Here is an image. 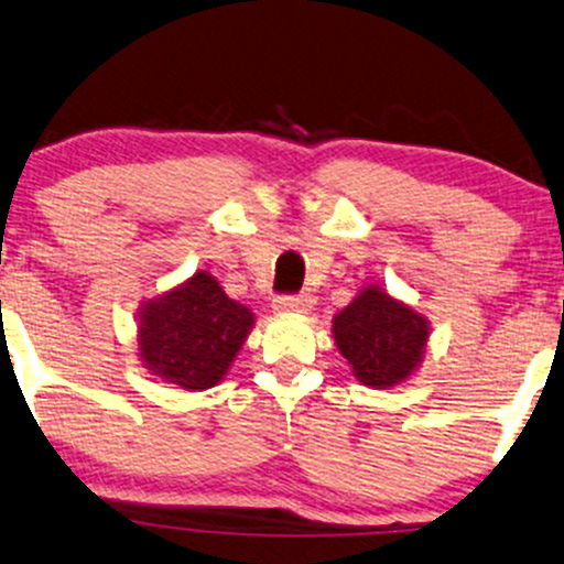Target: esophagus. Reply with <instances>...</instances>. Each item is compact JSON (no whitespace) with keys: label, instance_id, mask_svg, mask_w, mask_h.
Masks as SVG:
<instances>
[{"label":"esophagus","instance_id":"34e87169","mask_svg":"<svg viewBox=\"0 0 564 564\" xmlns=\"http://www.w3.org/2000/svg\"><path fill=\"white\" fill-rule=\"evenodd\" d=\"M315 306V299L299 294V296H278L273 302V310L278 315H306Z\"/></svg>","mask_w":564,"mask_h":564}]
</instances>
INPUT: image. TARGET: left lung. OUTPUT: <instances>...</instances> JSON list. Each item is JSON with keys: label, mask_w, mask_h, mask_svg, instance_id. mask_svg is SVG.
Instances as JSON below:
<instances>
[{"label": "left lung", "mask_w": 564, "mask_h": 564, "mask_svg": "<svg viewBox=\"0 0 564 564\" xmlns=\"http://www.w3.org/2000/svg\"><path fill=\"white\" fill-rule=\"evenodd\" d=\"M333 338L356 380L367 388H395L422 367L430 319L369 283L333 317Z\"/></svg>", "instance_id": "left-lung-1"}]
</instances>
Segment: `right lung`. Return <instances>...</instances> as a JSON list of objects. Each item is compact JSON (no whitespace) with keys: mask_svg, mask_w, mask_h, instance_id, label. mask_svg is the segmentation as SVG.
I'll list each match as a JSON object with an SVG mask.
<instances>
[{"mask_svg":"<svg viewBox=\"0 0 564 564\" xmlns=\"http://www.w3.org/2000/svg\"><path fill=\"white\" fill-rule=\"evenodd\" d=\"M252 327V310L226 296L208 270H197L140 304L138 356L159 380L195 393L224 380Z\"/></svg>","mask_w":564,"mask_h":564,"instance_id":"obj_1","label":"right lung"}]
</instances>
